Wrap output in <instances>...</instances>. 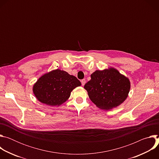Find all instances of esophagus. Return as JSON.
<instances>
[{
    "label": "esophagus",
    "instance_id": "esophagus-1",
    "mask_svg": "<svg viewBox=\"0 0 159 159\" xmlns=\"http://www.w3.org/2000/svg\"><path fill=\"white\" fill-rule=\"evenodd\" d=\"M81 83H82V85L84 86L85 85V79H82L81 80Z\"/></svg>",
    "mask_w": 159,
    "mask_h": 159
}]
</instances>
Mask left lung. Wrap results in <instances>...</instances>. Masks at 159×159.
<instances>
[{
    "instance_id": "left-lung-1",
    "label": "left lung",
    "mask_w": 159,
    "mask_h": 159,
    "mask_svg": "<svg viewBox=\"0 0 159 159\" xmlns=\"http://www.w3.org/2000/svg\"><path fill=\"white\" fill-rule=\"evenodd\" d=\"M90 77L91 79L85 84L84 89L98 107L112 109L119 106L128 98L130 81L115 68L97 70Z\"/></svg>"
}]
</instances>
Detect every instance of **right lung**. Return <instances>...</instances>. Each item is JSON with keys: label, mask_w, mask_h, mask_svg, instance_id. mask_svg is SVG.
Returning a JSON list of instances; mask_svg holds the SVG:
<instances>
[{"label": "right lung", "mask_w": 159, "mask_h": 159, "mask_svg": "<svg viewBox=\"0 0 159 159\" xmlns=\"http://www.w3.org/2000/svg\"><path fill=\"white\" fill-rule=\"evenodd\" d=\"M81 82L74 75L56 69L41 75L33 85V92L41 103L59 106L70 96L72 90Z\"/></svg>", "instance_id": "add662e5"}]
</instances>
